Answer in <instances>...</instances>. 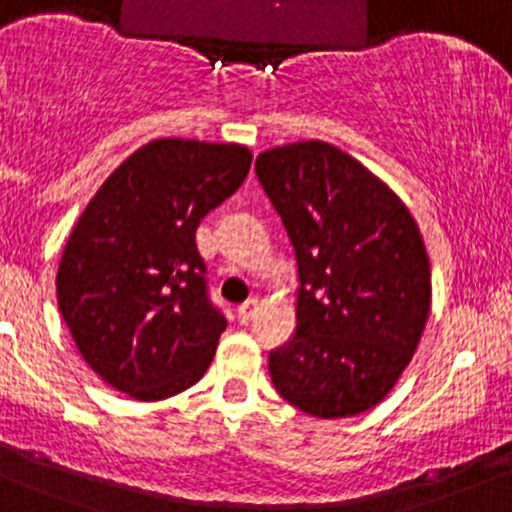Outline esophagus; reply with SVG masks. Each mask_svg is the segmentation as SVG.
Listing matches in <instances>:
<instances>
[{
  "instance_id": "1",
  "label": "esophagus",
  "mask_w": 512,
  "mask_h": 512,
  "mask_svg": "<svg viewBox=\"0 0 512 512\" xmlns=\"http://www.w3.org/2000/svg\"><path fill=\"white\" fill-rule=\"evenodd\" d=\"M258 313V300L256 298H249L246 303L239 305V310H236V315H239L241 323H251V320L256 318Z\"/></svg>"
}]
</instances>
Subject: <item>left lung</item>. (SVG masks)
Instances as JSON below:
<instances>
[{"label":"left lung","mask_w":512,"mask_h":512,"mask_svg":"<svg viewBox=\"0 0 512 512\" xmlns=\"http://www.w3.org/2000/svg\"><path fill=\"white\" fill-rule=\"evenodd\" d=\"M256 177L298 268L295 333L268 352L273 387L320 419L367 412L409 365L429 318L416 221L382 179L328 142L263 152Z\"/></svg>","instance_id":"obj_1"}]
</instances>
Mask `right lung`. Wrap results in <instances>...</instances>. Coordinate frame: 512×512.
<instances>
[{
	"label": "right lung",
	"mask_w": 512,
	"mask_h": 512,
	"mask_svg": "<svg viewBox=\"0 0 512 512\" xmlns=\"http://www.w3.org/2000/svg\"><path fill=\"white\" fill-rule=\"evenodd\" d=\"M249 167L244 145L152 140L73 226L56 276L59 310L83 360L118 392L157 402L207 372L226 318L194 234Z\"/></svg>",
	"instance_id": "obj_1"
}]
</instances>
